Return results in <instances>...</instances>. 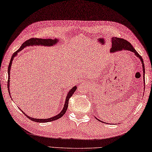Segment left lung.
<instances>
[{"label": "left lung", "mask_w": 152, "mask_h": 152, "mask_svg": "<svg viewBox=\"0 0 152 152\" xmlns=\"http://www.w3.org/2000/svg\"><path fill=\"white\" fill-rule=\"evenodd\" d=\"M112 47L111 48V52L113 53V52H115L117 51H123V50H129L134 52V54L137 56V57L140 59L141 62L142 63V68H143V76H144V74H145V69H144V61L143 59H142L141 56L139 54L138 52L136 51L134 47L131 45V43L129 41H126V40L121 39V38H117V37H113L112 38ZM145 81V79H144ZM98 121H100L98 119Z\"/></svg>", "instance_id": "1"}]
</instances>
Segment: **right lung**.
Segmentation results:
<instances>
[{"instance_id":"obj_1","label":"right lung","mask_w":152,"mask_h":152,"mask_svg":"<svg viewBox=\"0 0 152 152\" xmlns=\"http://www.w3.org/2000/svg\"><path fill=\"white\" fill-rule=\"evenodd\" d=\"M58 39H37V38H31L30 39H28L27 41H26V42H24L22 45H21V47L18 49V50L15 52L13 54V55H12V56L11 57V60H10V64H9V66H8V75H9V77H8V92H9V94L10 95V88H9V86H10V85H9V83H10V67H11V66H12V60H14V56H15L17 55L18 52H19L20 51H21L22 49H23L26 46H30V45H44V46H51L52 45H54V44H56V43H57L58 42ZM77 89V86H74V87H73L72 89L70 90L69 93L67 94V96H66V102H65L64 104V106L63 107V110H61V112L58 114L57 115H56L54 117H51V118H48V119H35V118H33V117H29L28 115H27L25 114V113L23 112V111L22 113H24V115H26L28 118L30 119L33 121H35V122H38V123H47V122H50V121H55V120H57L58 119H60V117H62L65 113L66 112V111L67 110V107H68V103H69V98L72 97V96L74 92H75ZM11 97V96H10Z\"/></svg>"}]
</instances>
